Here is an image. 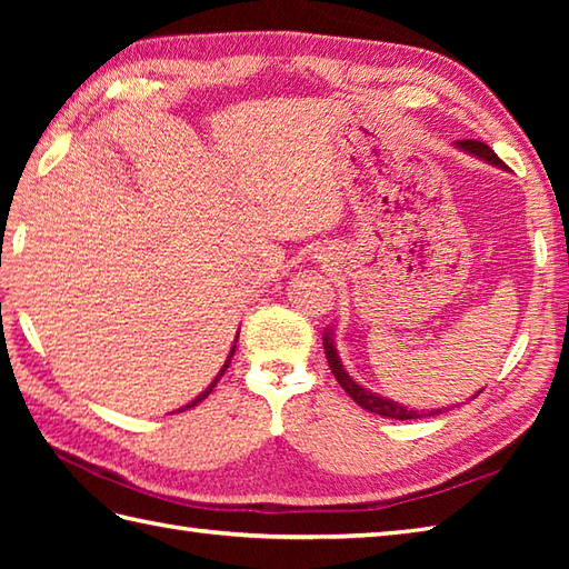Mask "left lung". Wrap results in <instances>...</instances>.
<instances>
[{
	"label": "left lung",
	"instance_id": "1",
	"mask_svg": "<svg viewBox=\"0 0 569 569\" xmlns=\"http://www.w3.org/2000/svg\"><path fill=\"white\" fill-rule=\"evenodd\" d=\"M457 147L462 149V151H467V153H471V156H477V159H481V161L491 163V166L506 168L503 161L487 147L485 141L465 139V141H457ZM322 347H325V357H328V365H330V369H332V373H335L337 383L342 386V389L349 393V398H352L355 403H359L361 408L369 410V413H377V416H383V418H396V420H413V418H422V416H438V413H442L440 408H432V410H428V413H418V410H410V408H406V406H401V403L391 401V398L377 396V393H371L369 389H365V386H359V383L345 371L342 361H340V355H337V349H335V340H332V332H330V330L322 335ZM479 393H481V391H479ZM479 393H477V396H479Z\"/></svg>",
	"mask_w": 569,
	"mask_h": 569
}]
</instances>
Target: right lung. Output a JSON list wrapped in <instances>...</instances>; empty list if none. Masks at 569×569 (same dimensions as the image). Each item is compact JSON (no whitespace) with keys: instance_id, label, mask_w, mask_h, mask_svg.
I'll return each instance as SVG.
<instances>
[{"instance_id":"1","label":"right lung","mask_w":569,"mask_h":569,"mask_svg":"<svg viewBox=\"0 0 569 569\" xmlns=\"http://www.w3.org/2000/svg\"><path fill=\"white\" fill-rule=\"evenodd\" d=\"M234 349H237V345H232V352H229V357H227V361H224V365H222V369H220V373H217V377H214V381L208 386V389H204L198 398H196V401H190L188 406H183V408H180V410H186V408H192V406H198L200 401H202V398H208L210 396V391L214 389V386H217V381H220L222 379V373L227 371V367H229V361H232V355H234Z\"/></svg>"}]
</instances>
